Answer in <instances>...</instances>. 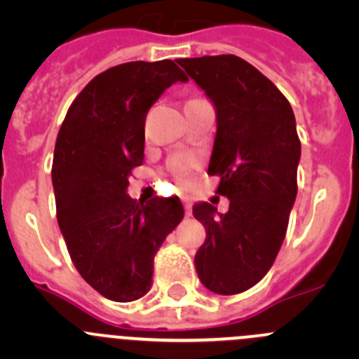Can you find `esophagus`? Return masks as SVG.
I'll use <instances>...</instances> for the list:
<instances>
[{
    "mask_svg": "<svg viewBox=\"0 0 359 359\" xmlns=\"http://www.w3.org/2000/svg\"><path fill=\"white\" fill-rule=\"evenodd\" d=\"M184 208H186V215H187V217L193 215V205H191L189 200L184 201Z\"/></svg>",
    "mask_w": 359,
    "mask_h": 359,
    "instance_id": "34e87169",
    "label": "esophagus"
}]
</instances>
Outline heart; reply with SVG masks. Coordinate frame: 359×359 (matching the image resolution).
Wrapping results in <instances>:
<instances>
[{
    "label": "heart",
    "mask_w": 359,
    "mask_h": 359,
    "mask_svg": "<svg viewBox=\"0 0 359 359\" xmlns=\"http://www.w3.org/2000/svg\"><path fill=\"white\" fill-rule=\"evenodd\" d=\"M187 168H189V161H179L175 165V172L179 173V175H184V173L187 172Z\"/></svg>",
    "instance_id": "heart-1"
}]
</instances>
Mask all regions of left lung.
<instances>
[{
	"instance_id": "8db88e82",
	"label": "left lung",
	"mask_w": 359,
	"mask_h": 359,
	"mask_svg": "<svg viewBox=\"0 0 359 359\" xmlns=\"http://www.w3.org/2000/svg\"><path fill=\"white\" fill-rule=\"evenodd\" d=\"M215 107L217 132L210 175L229 200L226 213L210 203L193 206L206 240L194 257L210 292L234 295L259 283L273 266L297 198L300 140L283 93L236 55L180 59Z\"/></svg>"
}]
</instances>
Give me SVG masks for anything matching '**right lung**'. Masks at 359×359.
I'll return each instance as SVG.
<instances>
[{
  "mask_svg": "<svg viewBox=\"0 0 359 359\" xmlns=\"http://www.w3.org/2000/svg\"><path fill=\"white\" fill-rule=\"evenodd\" d=\"M172 60L126 62L95 76L69 107L53 153L57 220L83 280L114 302L151 290L153 260L184 219L177 196L144 203L126 194L144 161L147 111L173 83Z\"/></svg>",
  "mask_w": 359,
  "mask_h": 359,
  "instance_id": "add662e5",
  "label": "right lung"
}]
</instances>
